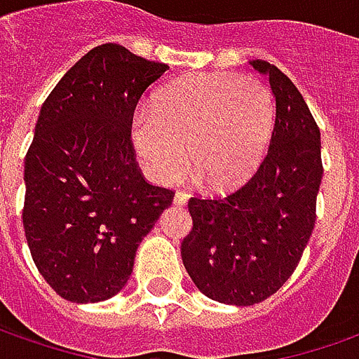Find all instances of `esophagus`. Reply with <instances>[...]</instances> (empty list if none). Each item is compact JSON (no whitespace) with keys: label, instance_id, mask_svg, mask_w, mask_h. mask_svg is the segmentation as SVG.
<instances>
[{"label":"esophagus","instance_id":"34e87169","mask_svg":"<svg viewBox=\"0 0 359 359\" xmlns=\"http://www.w3.org/2000/svg\"><path fill=\"white\" fill-rule=\"evenodd\" d=\"M174 203L175 205H185V203H187V194H185V191H175Z\"/></svg>","mask_w":359,"mask_h":359}]
</instances>
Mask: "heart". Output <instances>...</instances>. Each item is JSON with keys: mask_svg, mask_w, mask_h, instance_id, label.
<instances>
[{"mask_svg": "<svg viewBox=\"0 0 359 359\" xmlns=\"http://www.w3.org/2000/svg\"><path fill=\"white\" fill-rule=\"evenodd\" d=\"M276 100L266 83L236 74H201L172 81L138 107L130 140L154 182L170 184L187 160L215 189H231L254 174L268 152ZM190 158H187V147Z\"/></svg>", "mask_w": 359, "mask_h": 359, "instance_id": "obj_1", "label": "heart"}]
</instances>
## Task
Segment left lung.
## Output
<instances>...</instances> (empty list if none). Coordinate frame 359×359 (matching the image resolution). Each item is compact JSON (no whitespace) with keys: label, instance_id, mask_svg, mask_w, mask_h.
Segmentation results:
<instances>
[{"label":"left lung","instance_id":"left-lung-1","mask_svg":"<svg viewBox=\"0 0 359 359\" xmlns=\"http://www.w3.org/2000/svg\"><path fill=\"white\" fill-rule=\"evenodd\" d=\"M250 64L276 97L268 154L234 194L189 199L194 229L182 242L197 289L236 307L262 303L291 278L315 229L323 180L320 130L303 95L273 64Z\"/></svg>","mask_w":359,"mask_h":359}]
</instances>
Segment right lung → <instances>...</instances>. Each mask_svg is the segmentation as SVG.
<instances>
[{
	"instance_id": "add662e5",
	"label": "right lung",
	"mask_w": 359,
	"mask_h": 359,
	"mask_svg": "<svg viewBox=\"0 0 359 359\" xmlns=\"http://www.w3.org/2000/svg\"><path fill=\"white\" fill-rule=\"evenodd\" d=\"M168 68L101 44L41 107L25 156L23 226L41 276L66 301L117 295L138 244L172 205L174 191L140 174L130 140L138 100Z\"/></svg>"
}]
</instances>
